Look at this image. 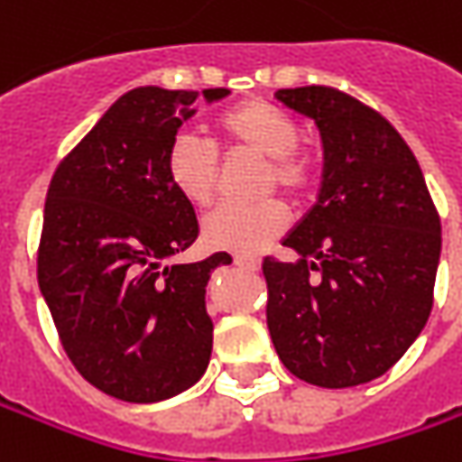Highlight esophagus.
Returning a JSON list of instances; mask_svg holds the SVG:
<instances>
[{
	"label": "esophagus",
	"instance_id": "esophagus-1",
	"mask_svg": "<svg viewBox=\"0 0 462 462\" xmlns=\"http://www.w3.org/2000/svg\"><path fill=\"white\" fill-rule=\"evenodd\" d=\"M234 264H236L239 270H246V273H257V270H259V259L257 257H236V259H234Z\"/></svg>",
	"mask_w": 462,
	"mask_h": 462
}]
</instances>
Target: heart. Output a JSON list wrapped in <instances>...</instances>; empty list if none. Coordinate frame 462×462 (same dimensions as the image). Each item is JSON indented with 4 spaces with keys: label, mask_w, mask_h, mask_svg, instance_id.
<instances>
[{
    "label": "heart",
    "mask_w": 462,
    "mask_h": 462,
    "mask_svg": "<svg viewBox=\"0 0 462 462\" xmlns=\"http://www.w3.org/2000/svg\"><path fill=\"white\" fill-rule=\"evenodd\" d=\"M216 131L226 149L264 159L262 189L280 187L300 200L316 182V162L298 146L300 128L293 117L267 99L249 97L216 117ZM169 185L189 205L205 208L216 198L221 159L218 152L192 134H177L164 152ZM288 228V208L277 198L254 205H223L203 223V239L213 249L257 254Z\"/></svg>",
    "instance_id": "heart-1"
}]
</instances>
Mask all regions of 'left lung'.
Here are the masks:
<instances>
[{"label": "left lung", "instance_id": "8db88e82", "mask_svg": "<svg viewBox=\"0 0 462 462\" xmlns=\"http://www.w3.org/2000/svg\"><path fill=\"white\" fill-rule=\"evenodd\" d=\"M324 143L319 203L264 257L267 328L300 381L349 388L403 357L435 303L439 216L417 156L373 107L334 87L277 89Z\"/></svg>", "mask_w": 462, "mask_h": 462}]
</instances>
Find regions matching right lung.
Listing matches in <instances>:
<instances>
[{"instance_id": "obj_1", "label": "right lung", "mask_w": 462, "mask_h": 462, "mask_svg": "<svg viewBox=\"0 0 462 462\" xmlns=\"http://www.w3.org/2000/svg\"><path fill=\"white\" fill-rule=\"evenodd\" d=\"M228 89H203L208 102ZM198 92H125L66 153L48 185L38 285L69 360L107 396L153 403L200 381L213 349L210 273L231 254L167 264L198 239L164 152Z\"/></svg>"}]
</instances>
